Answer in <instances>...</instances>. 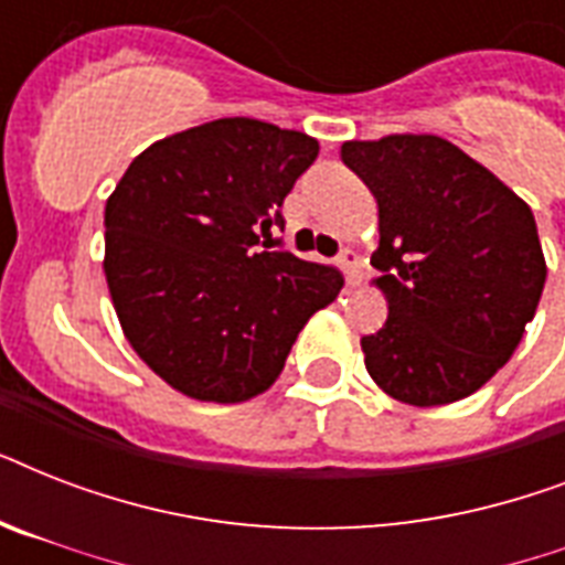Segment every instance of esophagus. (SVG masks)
I'll return each instance as SVG.
<instances>
[{"mask_svg": "<svg viewBox=\"0 0 565 565\" xmlns=\"http://www.w3.org/2000/svg\"><path fill=\"white\" fill-rule=\"evenodd\" d=\"M358 264H361V257H358V252H354V248H343V252L337 255V266L343 269L349 287H354V284L361 281V275H358Z\"/></svg>", "mask_w": 565, "mask_h": 565, "instance_id": "34e87169", "label": "esophagus"}]
</instances>
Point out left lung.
Returning a JSON list of instances; mask_svg holds the SVG:
<instances>
[{
    "label": "left lung",
    "instance_id": "1",
    "mask_svg": "<svg viewBox=\"0 0 565 565\" xmlns=\"http://www.w3.org/2000/svg\"><path fill=\"white\" fill-rule=\"evenodd\" d=\"M340 158L377 202L372 266L390 313L361 340L366 372L404 404L460 402L536 313L548 269L534 213L443 137L349 140Z\"/></svg>",
    "mask_w": 565,
    "mask_h": 565
}]
</instances>
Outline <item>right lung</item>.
<instances>
[{"label":"right lung","mask_w":565,"mask_h":565,"mask_svg":"<svg viewBox=\"0 0 565 565\" xmlns=\"http://www.w3.org/2000/svg\"><path fill=\"white\" fill-rule=\"evenodd\" d=\"M301 131L213 119L140 152L105 204V278L128 343L199 402L237 404L281 375L296 337L343 275L260 234L317 161Z\"/></svg>","instance_id":"obj_1"}]
</instances>
